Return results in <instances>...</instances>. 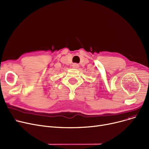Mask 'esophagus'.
I'll return each mask as SVG.
<instances>
[{"label": "esophagus", "mask_w": 149, "mask_h": 149, "mask_svg": "<svg viewBox=\"0 0 149 149\" xmlns=\"http://www.w3.org/2000/svg\"><path fill=\"white\" fill-rule=\"evenodd\" d=\"M78 67H79V64H77V63H74L73 64H72V68H78Z\"/></svg>", "instance_id": "esophagus-1"}]
</instances>
